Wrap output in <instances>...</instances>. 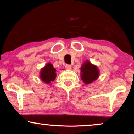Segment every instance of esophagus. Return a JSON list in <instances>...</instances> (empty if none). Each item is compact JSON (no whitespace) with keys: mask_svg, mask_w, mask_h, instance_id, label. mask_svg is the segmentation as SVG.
Returning <instances> with one entry per match:
<instances>
[{"mask_svg":"<svg viewBox=\"0 0 134 134\" xmlns=\"http://www.w3.org/2000/svg\"><path fill=\"white\" fill-rule=\"evenodd\" d=\"M65 68L66 69H67V70H70L71 69V66L70 65H66Z\"/></svg>","mask_w":134,"mask_h":134,"instance_id":"34e87169","label":"esophagus"}]
</instances>
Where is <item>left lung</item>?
I'll list each match as a JSON object with an SVG mask.
<instances>
[{"label": "left lung", "mask_w": 134, "mask_h": 134, "mask_svg": "<svg viewBox=\"0 0 134 134\" xmlns=\"http://www.w3.org/2000/svg\"><path fill=\"white\" fill-rule=\"evenodd\" d=\"M81 79L85 84H90L97 80L99 76V71L96 65L87 60L80 68Z\"/></svg>", "instance_id": "1"}]
</instances>
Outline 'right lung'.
Segmentation results:
<instances>
[{"label": "right lung", "instance_id": "1", "mask_svg": "<svg viewBox=\"0 0 134 134\" xmlns=\"http://www.w3.org/2000/svg\"><path fill=\"white\" fill-rule=\"evenodd\" d=\"M56 76V69L51 63H47L44 67L41 68L40 74V79L42 81L47 84L54 82Z\"/></svg>", "mask_w": 134, "mask_h": 134}]
</instances>
